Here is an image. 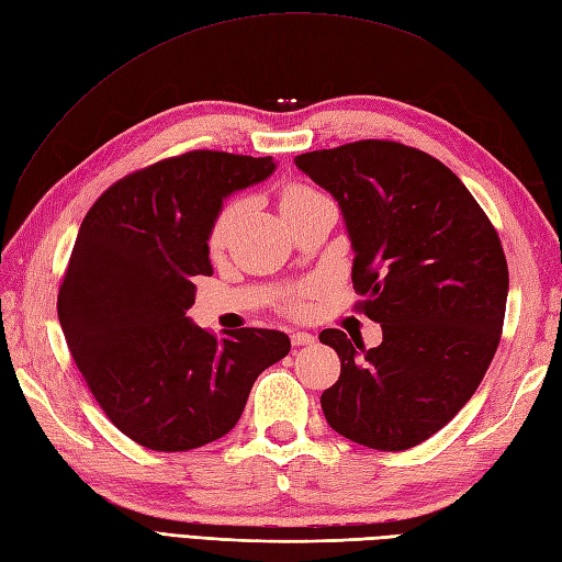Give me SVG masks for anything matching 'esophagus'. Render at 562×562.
Segmentation results:
<instances>
[{
	"mask_svg": "<svg viewBox=\"0 0 562 562\" xmlns=\"http://www.w3.org/2000/svg\"><path fill=\"white\" fill-rule=\"evenodd\" d=\"M314 340H317V338H314L312 334H307V331H293L291 334V344L293 346H312L314 344Z\"/></svg>",
	"mask_w": 562,
	"mask_h": 562,
	"instance_id": "obj_1",
	"label": "esophagus"
}]
</instances>
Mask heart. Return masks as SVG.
Returning <instances> with one entry per match:
<instances>
[{
	"mask_svg": "<svg viewBox=\"0 0 562 562\" xmlns=\"http://www.w3.org/2000/svg\"><path fill=\"white\" fill-rule=\"evenodd\" d=\"M314 198H319L317 190H312V188H307L303 183H291V186H285L281 193H279V210L285 216L289 212H293L295 207H300V204H305V202H310ZM240 210H243V202L234 200V202L224 204V210L216 214L214 224H212V231H210V248L212 250H222L224 248L228 236H231V231H234V224H236ZM303 305H305V300L303 297H295V300H291L289 307L291 310H303Z\"/></svg>",
	"mask_w": 562,
	"mask_h": 562,
	"instance_id": "obj_1",
	"label": "heart"
}]
</instances>
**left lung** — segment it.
I'll return each instance as SVG.
<instances>
[{
    "mask_svg": "<svg viewBox=\"0 0 562 562\" xmlns=\"http://www.w3.org/2000/svg\"><path fill=\"white\" fill-rule=\"evenodd\" d=\"M328 190L352 245L358 307L384 340L338 328L319 340L340 360L322 393L328 427L374 450H407L453 419L494 360L508 262L494 224L460 178L422 149L358 140L295 157Z\"/></svg>",
    "mask_w": 562,
    "mask_h": 562,
    "instance_id": "1",
    "label": "left lung"
}]
</instances>
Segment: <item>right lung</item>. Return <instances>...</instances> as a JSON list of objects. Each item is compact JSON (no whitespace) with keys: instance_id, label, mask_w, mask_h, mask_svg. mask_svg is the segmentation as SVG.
Returning <instances> with one entry per match:
<instances>
[{"instance_id":"obj_1","label":"right lung","mask_w":562,"mask_h":562,"mask_svg":"<svg viewBox=\"0 0 562 562\" xmlns=\"http://www.w3.org/2000/svg\"><path fill=\"white\" fill-rule=\"evenodd\" d=\"M277 164L193 149L123 176L80 224L59 285L68 350L114 427L149 450H190L236 427L255 379L285 358L271 328L216 338L186 317L210 277L224 200Z\"/></svg>"}]
</instances>
